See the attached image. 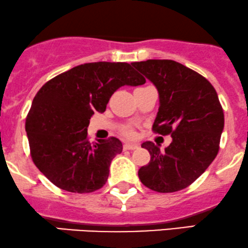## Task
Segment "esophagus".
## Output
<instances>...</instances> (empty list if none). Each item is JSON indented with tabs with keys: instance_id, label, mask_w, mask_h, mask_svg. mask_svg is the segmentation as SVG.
<instances>
[{
	"instance_id": "1",
	"label": "esophagus",
	"mask_w": 248,
	"mask_h": 248,
	"mask_svg": "<svg viewBox=\"0 0 248 248\" xmlns=\"http://www.w3.org/2000/svg\"><path fill=\"white\" fill-rule=\"evenodd\" d=\"M136 148H138V145L136 144H130V142H126V144H124V150H136Z\"/></svg>"
}]
</instances>
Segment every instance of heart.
<instances>
[{
    "instance_id": "1",
    "label": "heart",
    "mask_w": 248,
    "mask_h": 248,
    "mask_svg": "<svg viewBox=\"0 0 248 248\" xmlns=\"http://www.w3.org/2000/svg\"><path fill=\"white\" fill-rule=\"evenodd\" d=\"M123 135L129 137V138H133L135 137V131H133L132 129H130V127H125V129L123 130Z\"/></svg>"
}]
</instances>
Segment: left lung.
I'll use <instances>...</instances> for the list:
<instances>
[{
	"instance_id": "1",
	"label": "left lung",
	"mask_w": 248,
	"mask_h": 248,
	"mask_svg": "<svg viewBox=\"0 0 248 248\" xmlns=\"http://www.w3.org/2000/svg\"><path fill=\"white\" fill-rule=\"evenodd\" d=\"M159 92L160 107L153 132L170 135L165 151L152 141L141 147L151 160L138 171L141 183L158 193L189 187L217 156L224 129L222 104L204 77L174 60L132 62Z\"/></svg>"
}]
</instances>
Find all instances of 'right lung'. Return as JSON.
<instances>
[{
	"instance_id": "1",
	"label": "right lung",
	"mask_w": 248,
	"mask_h": 248,
	"mask_svg": "<svg viewBox=\"0 0 248 248\" xmlns=\"http://www.w3.org/2000/svg\"><path fill=\"white\" fill-rule=\"evenodd\" d=\"M146 82L127 62H89L51 78L38 90L25 121L33 164L62 190L93 193L106 185L119 139L90 142L87 127L119 87Z\"/></svg>"
}]
</instances>
